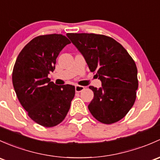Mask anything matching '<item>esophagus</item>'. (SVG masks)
Returning <instances> with one entry per match:
<instances>
[{
    "mask_svg": "<svg viewBox=\"0 0 160 160\" xmlns=\"http://www.w3.org/2000/svg\"><path fill=\"white\" fill-rule=\"evenodd\" d=\"M83 90H84V87H83V86H80V85L75 86V91L77 92V93H80V92L83 91Z\"/></svg>",
    "mask_w": 160,
    "mask_h": 160,
    "instance_id": "esophagus-1",
    "label": "esophagus"
}]
</instances>
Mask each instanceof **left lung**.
Instances as JSON below:
<instances>
[{"label":"left lung","mask_w":160,"mask_h":160,"mask_svg":"<svg viewBox=\"0 0 160 160\" xmlns=\"http://www.w3.org/2000/svg\"><path fill=\"white\" fill-rule=\"evenodd\" d=\"M96 73L102 87L90 86L93 99L88 105L95 119L111 124L123 118L133 106L138 89L137 68L125 48L110 37L95 33H67Z\"/></svg>","instance_id":"1"}]
</instances>
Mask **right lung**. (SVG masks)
Instances as JSON below:
<instances>
[{
  "instance_id": "add662e5",
  "label": "right lung",
  "mask_w": 160,
  "mask_h": 160,
  "mask_svg": "<svg viewBox=\"0 0 160 160\" xmlns=\"http://www.w3.org/2000/svg\"><path fill=\"white\" fill-rule=\"evenodd\" d=\"M69 43L62 34L37 37L23 48L13 67L17 97L30 118L43 127H54L64 120L74 97V86H58L48 78L59 53Z\"/></svg>"
}]
</instances>
